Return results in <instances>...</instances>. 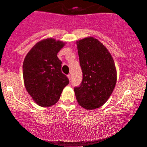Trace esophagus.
I'll use <instances>...</instances> for the list:
<instances>
[{"instance_id":"esophagus-1","label":"esophagus","mask_w":147,"mask_h":147,"mask_svg":"<svg viewBox=\"0 0 147 147\" xmlns=\"http://www.w3.org/2000/svg\"><path fill=\"white\" fill-rule=\"evenodd\" d=\"M68 77L69 80H70H70H71V75H70V74H68Z\"/></svg>"}]
</instances>
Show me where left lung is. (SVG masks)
<instances>
[{
  "label": "left lung",
  "instance_id": "left-lung-1",
  "mask_svg": "<svg viewBox=\"0 0 147 147\" xmlns=\"http://www.w3.org/2000/svg\"><path fill=\"white\" fill-rule=\"evenodd\" d=\"M83 79L74 88L81 106L92 110L108 100L116 84L117 72L113 59L98 40L88 37L77 42Z\"/></svg>",
  "mask_w": 147,
  "mask_h": 147
}]
</instances>
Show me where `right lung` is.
Masks as SVG:
<instances>
[{
    "label": "right lung",
    "mask_w": 147,
    "mask_h": 147,
    "mask_svg": "<svg viewBox=\"0 0 147 147\" xmlns=\"http://www.w3.org/2000/svg\"><path fill=\"white\" fill-rule=\"evenodd\" d=\"M64 43L47 38L37 43L28 52L23 64L26 90L38 105L50 106L58 102L69 79L61 72L57 53Z\"/></svg>",
    "instance_id": "1"
}]
</instances>
